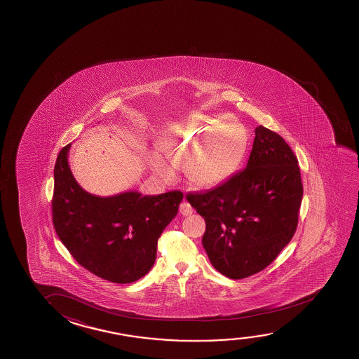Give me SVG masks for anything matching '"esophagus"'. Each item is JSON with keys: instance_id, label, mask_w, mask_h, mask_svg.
<instances>
[{"instance_id": "1", "label": "esophagus", "mask_w": 359, "mask_h": 359, "mask_svg": "<svg viewBox=\"0 0 359 359\" xmlns=\"http://www.w3.org/2000/svg\"><path fill=\"white\" fill-rule=\"evenodd\" d=\"M180 213L184 215V217L192 215L193 208L191 207V204L188 203V202H182L181 205H180Z\"/></svg>"}]
</instances>
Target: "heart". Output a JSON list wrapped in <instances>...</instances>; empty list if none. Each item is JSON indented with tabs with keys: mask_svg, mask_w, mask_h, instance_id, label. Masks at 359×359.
Returning <instances> with one entry per match:
<instances>
[{
	"mask_svg": "<svg viewBox=\"0 0 359 359\" xmlns=\"http://www.w3.org/2000/svg\"><path fill=\"white\" fill-rule=\"evenodd\" d=\"M246 135L238 123L225 118L196 115L188 118L172 135L162 151L172 165L183 168L188 180L199 187H212L229 178L244 154ZM155 170L170 175L165 162L155 161Z\"/></svg>",
	"mask_w": 359,
	"mask_h": 359,
	"instance_id": "obj_1",
	"label": "heart"
}]
</instances>
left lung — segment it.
<instances>
[{"instance_id": "8db88e82", "label": "left lung", "mask_w": 359, "mask_h": 359, "mask_svg": "<svg viewBox=\"0 0 359 359\" xmlns=\"http://www.w3.org/2000/svg\"><path fill=\"white\" fill-rule=\"evenodd\" d=\"M302 194L294 152L280 135L260 125L243 171L186 198L205 220L202 244L212 265L239 280L269 266L289 244Z\"/></svg>"}]
</instances>
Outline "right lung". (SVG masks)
Masks as SVG:
<instances>
[{"mask_svg":"<svg viewBox=\"0 0 359 359\" xmlns=\"http://www.w3.org/2000/svg\"><path fill=\"white\" fill-rule=\"evenodd\" d=\"M70 146L60 150L54 166L55 233L78 264L94 275L115 284L137 281L154 266L157 241L176 217L183 193L90 194L70 171Z\"/></svg>","mask_w":359,"mask_h":359,"instance_id":"obj_1","label":"right lung"}]
</instances>
